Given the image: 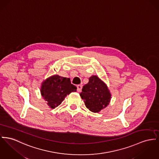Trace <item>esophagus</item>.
<instances>
[{"mask_svg":"<svg viewBox=\"0 0 159 159\" xmlns=\"http://www.w3.org/2000/svg\"><path fill=\"white\" fill-rule=\"evenodd\" d=\"M76 87H77V91H78V92H81V90H82V88H83V86H82L81 85H77Z\"/></svg>","mask_w":159,"mask_h":159,"instance_id":"34e87169","label":"esophagus"}]
</instances>
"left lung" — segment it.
Returning <instances> with one entry per match:
<instances>
[{
    "instance_id": "1",
    "label": "left lung",
    "mask_w": 159,
    "mask_h": 159,
    "mask_svg": "<svg viewBox=\"0 0 159 159\" xmlns=\"http://www.w3.org/2000/svg\"><path fill=\"white\" fill-rule=\"evenodd\" d=\"M80 96L84 99L85 106L93 113L106 108L111 99L107 86L95 75L89 78V83L83 86Z\"/></svg>"
}]
</instances>
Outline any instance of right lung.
Wrapping results in <instances>:
<instances>
[{"mask_svg": "<svg viewBox=\"0 0 159 159\" xmlns=\"http://www.w3.org/2000/svg\"><path fill=\"white\" fill-rule=\"evenodd\" d=\"M76 87L72 84L69 78L53 75L42 83L41 93L52 108L60 106L65 97L76 92Z\"/></svg>", "mask_w": 159, "mask_h": 159, "instance_id": "1", "label": "right lung"}]
</instances>
